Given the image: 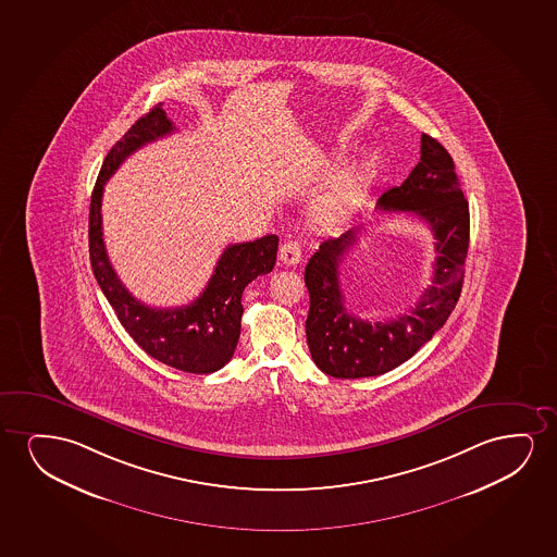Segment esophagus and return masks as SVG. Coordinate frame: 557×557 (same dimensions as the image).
I'll list each match as a JSON object with an SVG mask.
<instances>
[{"mask_svg":"<svg viewBox=\"0 0 557 557\" xmlns=\"http://www.w3.org/2000/svg\"><path fill=\"white\" fill-rule=\"evenodd\" d=\"M280 260L285 267H297L298 262L302 260V249L297 242H285L280 247Z\"/></svg>","mask_w":557,"mask_h":557,"instance_id":"1","label":"esophagus"}]
</instances>
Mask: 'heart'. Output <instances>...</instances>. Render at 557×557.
Here are the masks:
<instances>
[{"label":"heart","mask_w":557,"mask_h":557,"mask_svg":"<svg viewBox=\"0 0 557 557\" xmlns=\"http://www.w3.org/2000/svg\"><path fill=\"white\" fill-rule=\"evenodd\" d=\"M369 169H371V163H363V165H359L358 169L350 171L348 175H344L343 178L333 186V190L329 191L327 196L321 199V216L333 219L336 214L343 213L346 201L350 199L354 190H356L359 184L363 183L367 175H369Z\"/></svg>","instance_id":"b5f03b06"}]
</instances>
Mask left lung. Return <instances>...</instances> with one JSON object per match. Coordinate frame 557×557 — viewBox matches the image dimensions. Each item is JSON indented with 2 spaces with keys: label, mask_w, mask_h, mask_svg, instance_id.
<instances>
[{
  "label": "left lung",
  "mask_w": 557,
  "mask_h": 557,
  "mask_svg": "<svg viewBox=\"0 0 557 557\" xmlns=\"http://www.w3.org/2000/svg\"><path fill=\"white\" fill-rule=\"evenodd\" d=\"M376 206L405 211L426 222L435 237L437 259L432 285L411 312L396 320L369 323L344 306L338 268L358 244L359 228L329 237L313 252L305 272L310 293L306 341L313 363L335 379L376 376L412 358L457 306L470 244V209L449 152L430 135L420 137V161L401 186L384 191Z\"/></svg>",
  "instance_id": "obj_1"
}]
</instances>
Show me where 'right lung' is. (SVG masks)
<instances>
[{"mask_svg":"<svg viewBox=\"0 0 557 557\" xmlns=\"http://www.w3.org/2000/svg\"><path fill=\"white\" fill-rule=\"evenodd\" d=\"M173 131L175 125L160 104L137 120L108 152L91 196L89 257L92 274L117 320L148 356L184 373H214L234 356L242 331V295L255 277L272 272L277 236L228 245L203 293L178 308H150L133 297L110 264L102 239L100 206L108 178L131 153Z\"/></svg>","mask_w":557,"mask_h":557,"instance_id":"1","label":"right lung"}]
</instances>
